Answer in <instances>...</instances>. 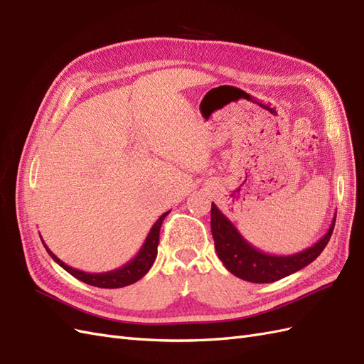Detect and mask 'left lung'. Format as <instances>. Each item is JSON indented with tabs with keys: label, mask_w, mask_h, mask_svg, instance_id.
<instances>
[{
	"label": "left lung",
	"mask_w": 364,
	"mask_h": 364,
	"mask_svg": "<svg viewBox=\"0 0 364 364\" xmlns=\"http://www.w3.org/2000/svg\"><path fill=\"white\" fill-rule=\"evenodd\" d=\"M334 225L336 214L326 234L311 247L293 255H272L252 246L215 203L211 206V230L218 258L237 278L255 284L274 282L311 264L328 245Z\"/></svg>",
	"instance_id": "left-lung-1"
}]
</instances>
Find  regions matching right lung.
<instances>
[{
  "label": "right lung",
  "mask_w": 364,
  "mask_h": 364,
  "mask_svg": "<svg viewBox=\"0 0 364 364\" xmlns=\"http://www.w3.org/2000/svg\"><path fill=\"white\" fill-rule=\"evenodd\" d=\"M170 214V211L164 213L158 220L156 223L151 226L150 232L144 241V245L141 246L139 252L136 255L132 258L124 266H121L115 270L111 272H105V273H90V272H82L73 269L70 266H67L63 261H60L54 253L47 247V245L42 243L46 246L48 255L56 261L62 269L67 270L70 274H73L74 278H77L79 281L94 285V287H100V289H121L126 287V285L134 284L136 281H139L144 274L150 270L153 261H155L156 255H158V245H159V230H161V225L164 222V218Z\"/></svg>",
  "instance_id": "add662e5"
}]
</instances>
